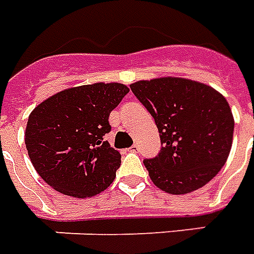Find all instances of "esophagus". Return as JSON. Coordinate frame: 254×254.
Segmentation results:
<instances>
[{
    "label": "esophagus",
    "instance_id": "esophagus-1",
    "mask_svg": "<svg viewBox=\"0 0 254 254\" xmlns=\"http://www.w3.org/2000/svg\"><path fill=\"white\" fill-rule=\"evenodd\" d=\"M128 152H131V153H138V152H139V146H138L136 143H134V145H132V146H131L130 149H128Z\"/></svg>",
    "mask_w": 254,
    "mask_h": 254
}]
</instances>
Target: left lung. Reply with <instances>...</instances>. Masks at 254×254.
Here are the masks:
<instances>
[{
	"label": "left lung",
	"instance_id": "1",
	"mask_svg": "<svg viewBox=\"0 0 254 254\" xmlns=\"http://www.w3.org/2000/svg\"><path fill=\"white\" fill-rule=\"evenodd\" d=\"M130 89L160 132V153L143 160L153 183L165 193L188 194L215 178L233 145L234 118L226 98L183 78L139 80Z\"/></svg>",
	"mask_w": 254,
	"mask_h": 254
}]
</instances>
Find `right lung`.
Masks as SVG:
<instances>
[{
    "mask_svg": "<svg viewBox=\"0 0 254 254\" xmlns=\"http://www.w3.org/2000/svg\"><path fill=\"white\" fill-rule=\"evenodd\" d=\"M130 89L122 83H93L63 90L30 115L26 147L39 176L71 197L97 195L112 183L122 156L104 135L109 115Z\"/></svg>",
    "mask_w": 254,
    "mask_h": 254,
    "instance_id": "obj_1",
    "label": "right lung"
}]
</instances>
